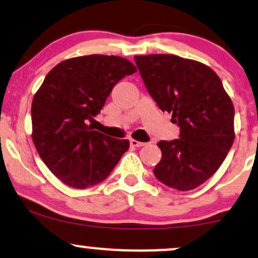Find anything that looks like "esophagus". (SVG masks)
Returning a JSON list of instances; mask_svg holds the SVG:
<instances>
[{
	"instance_id": "obj_1",
	"label": "esophagus",
	"mask_w": 258,
	"mask_h": 258,
	"mask_svg": "<svg viewBox=\"0 0 258 258\" xmlns=\"http://www.w3.org/2000/svg\"><path fill=\"white\" fill-rule=\"evenodd\" d=\"M130 144H131L132 147H137V148L146 146V143H143V142H138L136 141V139H131V141H130Z\"/></svg>"
}]
</instances>
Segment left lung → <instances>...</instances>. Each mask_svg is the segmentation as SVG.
I'll list each match as a JSON object with an SVG mask.
<instances>
[{
	"label": "left lung",
	"instance_id": "8db88e82",
	"mask_svg": "<svg viewBox=\"0 0 258 258\" xmlns=\"http://www.w3.org/2000/svg\"><path fill=\"white\" fill-rule=\"evenodd\" d=\"M148 92L172 114L179 138L160 141L161 160L153 170L177 190L203 184L226 159L234 142V106L214 70L173 54L136 55Z\"/></svg>",
	"mask_w": 258,
	"mask_h": 258
}]
</instances>
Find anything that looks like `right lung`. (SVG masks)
<instances>
[{"label":"right lung","instance_id":"right-lung-1","mask_svg":"<svg viewBox=\"0 0 258 258\" xmlns=\"http://www.w3.org/2000/svg\"><path fill=\"white\" fill-rule=\"evenodd\" d=\"M137 72L125 58L92 54L61 61L47 74L31 105L32 141L49 171L75 189L103 182L130 143L94 131L114 86Z\"/></svg>","mask_w":258,"mask_h":258}]
</instances>
